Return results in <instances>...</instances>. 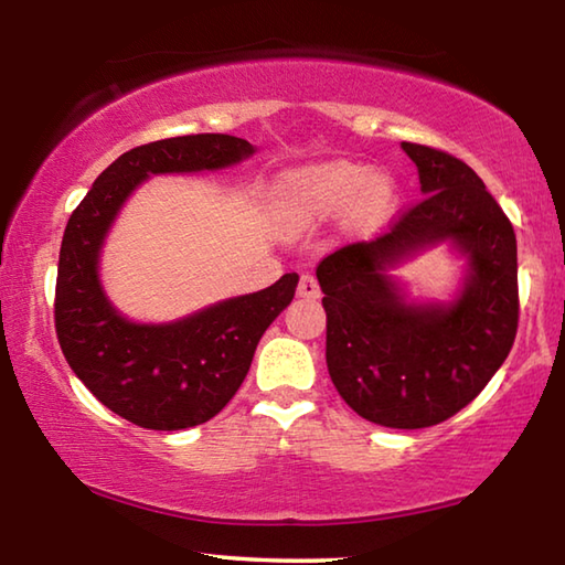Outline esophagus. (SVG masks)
<instances>
[{"mask_svg": "<svg viewBox=\"0 0 565 565\" xmlns=\"http://www.w3.org/2000/svg\"><path fill=\"white\" fill-rule=\"evenodd\" d=\"M296 291H299L301 299H319L321 286L317 281V276H313V274H301L299 289H296Z\"/></svg>", "mask_w": 565, "mask_h": 565, "instance_id": "34e87169", "label": "esophagus"}]
</instances>
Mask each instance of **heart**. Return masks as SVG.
Returning <instances> with one entry per match:
<instances>
[{"mask_svg": "<svg viewBox=\"0 0 565 565\" xmlns=\"http://www.w3.org/2000/svg\"><path fill=\"white\" fill-rule=\"evenodd\" d=\"M359 218H379L394 199V184L386 177H371L353 164L319 167L294 177L284 191L286 214L296 224H317L347 212L353 199Z\"/></svg>", "mask_w": 565, "mask_h": 565, "instance_id": "obj_1", "label": "heart"}]
</instances>
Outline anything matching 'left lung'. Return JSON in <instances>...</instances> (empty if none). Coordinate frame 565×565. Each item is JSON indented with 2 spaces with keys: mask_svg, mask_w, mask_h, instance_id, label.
Returning <instances> with one entry per match:
<instances>
[{
  "mask_svg": "<svg viewBox=\"0 0 565 565\" xmlns=\"http://www.w3.org/2000/svg\"><path fill=\"white\" fill-rule=\"evenodd\" d=\"M424 199L388 232L337 248L317 266L327 366L341 398L371 424L426 428L451 418L501 369L519 331L515 234L481 177L444 149L411 145ZM454 237L472 256L465 294L446 310L399 301L385 266Z\"/></svg>",
  "mask_w": 565,
  "mask_h": 565,
  "instance_id": "obj_1",
  "label": "left lung"
}]
</instances>
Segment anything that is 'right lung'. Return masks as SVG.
I'll return each mask as SVG.
<instances>
[{
	"mask_svg": "<svg viewBox=\"0 0 565 565\" xmlns=\"http://www.w3.org/2000/svg\"><path fill=\"white\" fill-rule=\"evenodd\" d=\"M254 147L232 134H189L134 147L102 171L64 228L54 329L66 363L114 414L151 431L206 424L244 384L256 343L291 303L296 274L167 327L121 319L104 299L97 262L104 234L149 174L222 169Z\"/></svg>",
	"mask_w": 565,
	"mask_h": 565,
	"instance_id": "right-lung-1",
	"label": "right lung"
}]
</instances>
